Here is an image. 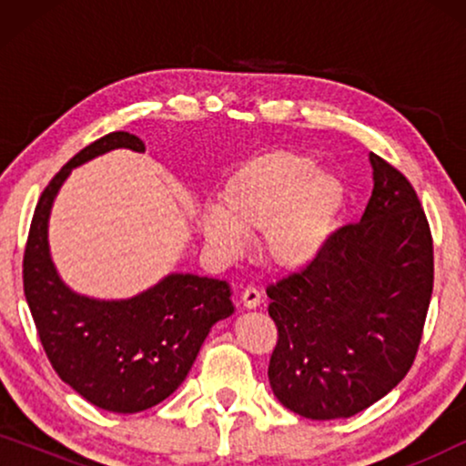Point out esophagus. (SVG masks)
Returning <instances> with one entry per match:
<instances>
[{
  "instance_id": "1",
  "label": "esophagus",
  "mask_w": 466,
  "mask_h": 466,
  "mask_svg": "<svg viewBox=\"0 0 466 466\" xmlns=\"http://www.w3.org/2000/svg\"><path fill=\"white\" fill-rule=\"evenodd\" d=\"M241 305L248 309H257L260 305V290L254 289V286H248V289L241 292Z\"/></svg>"
}]
</instances>
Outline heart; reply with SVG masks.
<instances>
[{
  "instance_id": "1",
  "label": "heart",
  "mask_w": 466,
  "mask_h": 466,
  "mask_svg": "<svg viewBox=\"0 0 466 466\" xmlns=\"http://www.w3.org/2000/svg\"><path fill=\"white\" fill-rule=\"evenodd\" d=\"M346 206V187L316 161L292 150L260 155L220 188L216 212L203 216L206 239L228 257L244 235L260 233V252L279 269H301L320 257Z\"/></svg>"
}]
</instances>
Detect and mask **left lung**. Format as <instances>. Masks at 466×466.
Segmentation results:
<instances>
[{
	"instance_id": "1",
	"label": "left lung",
	"mask_w": 466,
	"mask_h": 466,
	"mask_svg": "<svg viewBox=\"0 0 466 466\" xmlns=\"http://www.w3.org/2000/svg\"><path fill=\"white\" fill-rule=\"evenodd\" d=\"M360 222L333 233L320 257L267 286L278 343L269 384L309 420L350 418L410 371L431 305L435 258L411 182L373 155Z\"/></svg>"
}]
</instances>
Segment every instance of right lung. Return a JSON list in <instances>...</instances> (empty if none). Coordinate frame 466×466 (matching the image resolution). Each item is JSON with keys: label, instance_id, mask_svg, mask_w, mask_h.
Wrapping results in <instances>:
<instances>
[{"label": "right lung", "instance_id": "obj_1", "mask_svg": "<svg viewBox=\"0 0 466 466\" xmlns=\"http://www.w3.org/2000/svg\"><path fill=\"white\" fill-rule=\"evenodd\" d=\"M114 148L144 152V142L127 131L107 133L44 188L25 244L23 289L56 375L99 410L137 413L182 384L209 329L233 314V303L227 282L190 273H171L127 301H95L61 282L48 254L50 206L69 171Z\"/></svg>", "mask_w": 466, "mask_h": 466}]
</instances>
